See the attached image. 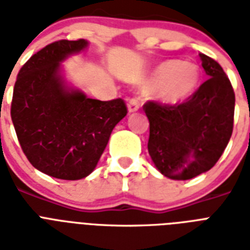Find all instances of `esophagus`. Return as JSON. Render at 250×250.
<instances>
[{"instance_id":"esophagus-1","label":"esophagus","mask_w":250,"mask_h":250,"mask_svg":"<svg viewBox=\"0 0 250 250\" xmlns=\"http://www.w3.org/2000/svg\"><path fill=\"white\" fill-rule=\"evenodd\" d=\"M139 107H140V105H139V100H137V98H131L128 101V105H127L128 113H135V111L139 110Z\"/></svg>"}]
</instances>
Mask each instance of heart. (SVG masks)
I'll return each instance as SVG.
<instances>
[{
    "instance_id": "obj_1",
    "label": "heart",
    "mask_w": 250,
    "mask_h": 250,
    "mask_svg": "<svg viewBox=\"0 0 250 250\" xmlns=\"http://www.w3.org/2000/svg\"><path fill=\"white\" fill-rule=\"evenodd\" d=\"M200 78L201 72L196 63L165 61L150 72L144 88L153 90V96L161 104L178 105L193 94Z\"/></svg>"
}]
</instances>
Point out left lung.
Returning <instances> with one entry per match:
<instances>
[{
	"mask_svg": "<svg viewBox=\"0 0 250 250\" xmlns=\"http://www.w3.org/2000/svg\"><path fill=\"white\" fill-rule=\"evenodd\" d=\"M209 79L180 105L145 104L148 152L157 170L172 180L209 171L221 158L233 128L235 93L221 64L200 53Z\"/></svg>",
	"mask_w": 250,
	"mask_h": 250,
	"instance_id": "left-lung-1",
	"label": "left lung"
}]
</instances>
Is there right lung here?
Segmentation results:
<instances>
[{
    "label": "right lung",
    "mask_w": 250,
    "mask_h": 250,
    "mask_svg": "<svg viewBox=\"0 0 250 250\" xmlns=\"http://www.w3.org/2000/svg\"><path fill=\"white\" fill-rule=\"evenodd\" d=\"M89 42L60 40L29 58L18 74L11 119L25 157L41 172L79 180L96 168L114 127L125 117L122 98L100 101L67 83L62 62Z\"/></svg>",
    "instance_id": "right-lung-1"
}]
</instances>
